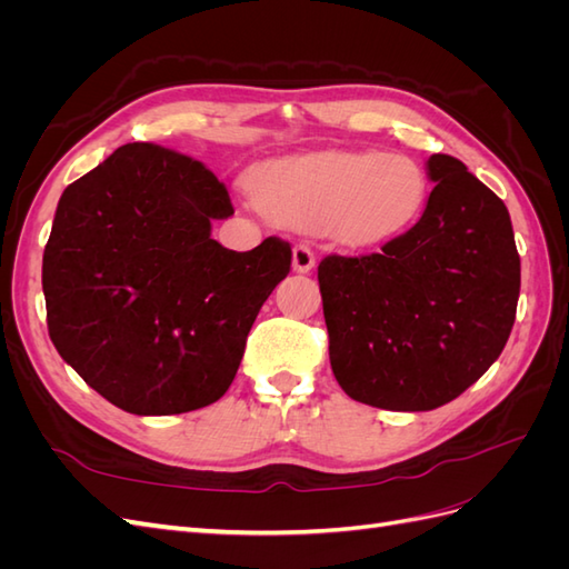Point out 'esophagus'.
<instances>
[{
  "label": "esophagus",
  "mask_w": 569,
  "mask_h": 569,
  "mask_svg": "<svg viewBox=\"0 0 569 569\" xmlns=\"http://www.w3.org/2000/svg\"><path fill=\"white\" fill-rule=\"evenodd\" d=\"M291 266L297 272H311L316 268V253L308 244H297L291 251Z\"/></svg>",
  "instance_id": "34e87169"
}]
</instances>
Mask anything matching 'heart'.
<instances>
[{"instance_id": "b5f03b06", "label": "heart", "mask_w": 569, "mask_h": 569, "mask_svg": "<svg viewBox=\"0 0 569 569\" xmlns=\"http://www.w3.org/2000/svg\"><path fill=\"white\" fill-rule=\"evenodd\" d=\"M253 197L282 226L370 247L399 237L420 218L427 180L401 153L330 151L263 166L253 178Z\"/></svg>"}]
</instances>
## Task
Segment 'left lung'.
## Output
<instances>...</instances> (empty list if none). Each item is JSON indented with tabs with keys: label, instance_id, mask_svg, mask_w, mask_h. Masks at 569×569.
Segmentation results:
<instances>
[{
	"label": "left lung",
	"instance_id": "obj_1",
	"mask_svg": "<svg viewBox=\"0 0 569 569\" xmlns=\"http://www.w3.org/2000/svg\"><path fill=\"white\" fill-rule=\"evenodd\" d=\"M420 220L380 253L318 266L330 363L353 401L435 410L501 356L520 297L506 203L462 161L432 153Z\"/></svg>",
	"mask_w": 569,
	"mask_h": 569
}]
</instances>
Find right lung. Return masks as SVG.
<instances>
[{
	"instance_id": "right-lung-1",
	"label": "right lung",
	"mask_w": 569,
	"mask_h": 569,
	"mask_svg": "<svg viewBox=\"0 0 569 569\" xmlns=\"http://www.w3.org/2000/svg\"><path fill=\"white\" fill-rule=\"evenodd\" d=\"M232 213L209 168L149 142L118 147L63 189L42 258L49 337L120 410L178 416L230 389L291 266L278 237L251 251L211 239Z\"/></svg>"
}]
</instances>
